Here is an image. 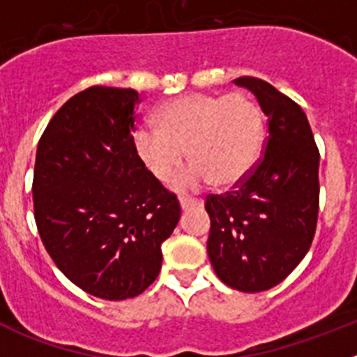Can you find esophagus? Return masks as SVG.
Segmentation results:
<instances>
[{"mask_svg": "<svg viewBox=\"0 0 357 357\" xmlns=\"http://www.w3.org/2000/svg\"><path fill=\"white\" fill-rule=\"evenodd\" d=\"M195 206H202V200H197V198H188V197H181V209L188 211L189 207Z\"/></svg>", "mask_w": 357, "mask_h": 357, "instance_id": "obj_1", "label": "esophagus"}]
</instances>
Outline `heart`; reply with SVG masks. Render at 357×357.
<instances>
[{
    "mask_svg": "<svg viewBox=\"0 0 357 357\" xmlns=\"http://www.w3.org/2000/svg\"><path fill=\"white\" fill-rule=\"evenodd\" d=\"M155 119L157 127L143 123L134 128L132 148L157 182L172 181L185 151L193 164L176 178L178 189L211 181L218 188H232L259 162L264 116L247 94H185L160 105Z\"/></svg>",
    "mask_w": 357,
    "mask_h": 357,
    "instance_id": "1",
    "label": "heart"
}]
</instances>
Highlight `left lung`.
Here are the masks:
<instances>
[{
  "instance_id": "left-lung-1",
  "label": "left lung",
  "mask_w": 357,
  "mask_h": 357,
  "mask_svg": "<svg viewBox=\"0 0 357 357\" xmlns=\"http://www.w3.org/2000/svg\"><path fill=\"white\" fill-rule=\"evenodd\" d=\"M268 116L263 157L254 172L223 195H207V254L230 288L266 291L304 259L314 238L320 204L314 143L304 110L272 84L239 77Z\"/></svg>"
}]
</instances>
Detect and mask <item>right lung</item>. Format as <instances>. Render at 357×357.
I'll return each mask as SVG.
<instances>
[{
	"mask_svg": "<svg viewBox=\"0 0 357 357\" xmlns=\"http://www.w3.org/2000/svg\"><path fill=\"white\" fill-rule=\"evenodd\" d=\"M139 93L93 85L56 110L37 144L33 216L44 248L73 284L105 301L157 279L178 200L135 157Z\"/></svg>",
	"mask_w": 357,
	"mask_h": 357,
	"instance_id": "add662e5",
	"label": "right lung"
}]
</instances>
